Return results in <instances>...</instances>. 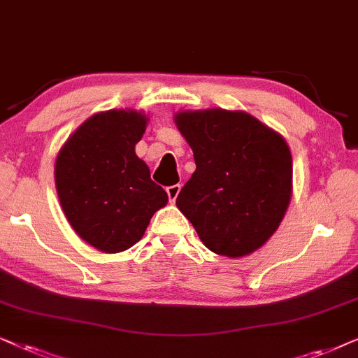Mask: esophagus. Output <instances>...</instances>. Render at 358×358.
Returning a JSON list of instances; mask_svg holds the SVG:
<instances>
[{"label": "esophagus", "instance_id": "1", "mask_svg": "<svg viewBox=\"0 0 358 358\" xmlns=\"http://www.w3.org/2000/svg\"><path fill=\"white\" fill-rule=\"evenodd\" d=\"M180 189H182V185H171V187L166 188V194H169V199L171 203L175 201L176 196H178Z\"/></svg>", "mask_w": 358, "mask_h": 358}]
</instances>
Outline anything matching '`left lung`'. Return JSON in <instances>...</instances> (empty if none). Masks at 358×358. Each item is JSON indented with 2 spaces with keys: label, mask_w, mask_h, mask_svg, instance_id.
Instances as JSON below:
<instances>
[{
  "label": "left lung",
  "mask_w": 358,
  "mask_h": 358,
  "mask_svg": "<svg viewBox=\"0 0 358 358\" xmlns=\"http://www.w3.org/2000/svg\"><path fill=\"white\" fill-rule=\"evenodd\" d=\"M196 170L176 206L217 255L244 257L278 229L292 198V152L285 139L242 111L175 116Z\"/></svg>",
  "instance_id": "left-lung-1"
}]
</instances>
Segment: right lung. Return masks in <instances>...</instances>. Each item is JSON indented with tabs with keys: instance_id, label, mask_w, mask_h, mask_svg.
Wrapping results in <instances>:
<instances>
[{
	"instance_id": "add662e5",
	"label": "right lung",
	"mask_w": 358,
	"mask_h": 358,
	"mask_svg": "<svg viewBox=\"0 0 358 358\" xmlns=\"http://www.w3.org/2000/svg\"><path fill=\"white\" fill-rule=\"evenodd\" d=\"M147 117L137 111L98 113L62 147L55 185L66 219L94 249L116 254L144 236L169 196L136 155Z\"/></svg>"
}]
</instances>
